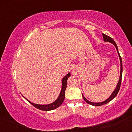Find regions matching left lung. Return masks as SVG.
<instances>
[{
  "instance_id": "8db88e82",
  "label": "left lung",
  "mask_w": 132,
  "mask_h": 132,
  "mask_svg": "<svg viewBox=\"0 0 132 132\" xmlns=\"http://www.w3.org/2000/svg\"><path fill=\"white\" fill-rule=\"evenodd\" d=\"M103 34V39H104V41H106V42H110L111 43H112V44L114 45L115 46V47L117 48V52H118V55H119V57H120V62H121V71H120V79H119V81H118V84H117V87L115 88V89L114 90V91L113 92L111 96L109 97V98H108L107 100L104 101V102H100V103H93V102H89V101H88V100H86V99L85 98V97L84 95H82V97L83 98H84V100L85 101V102L89 104H91V105L93 106H102V105H103V104H105L106 103H108V102H111V101L112 100L115 98V97L117 96V94L118 93V91L119 90H120V86H121V79H122V59H121V56L120 55V53H119V52H118V47L117 46V44L115 43V42L114 41V40L111 37H109V36L105 35V34Z\"/></svg>"
}]
</instances>
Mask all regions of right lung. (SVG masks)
<instances>
[{
    "mask_svg": "<svg viewBox=\"0 0 132 132\" xmlns=\"http://www.w3.org/2000/svg\"><path fill=\"white\" fill-rule=\"evenodd\" d=\"M70 76V73H68L67 75L65 76L64 78L62 79V89H61V91L60 94H59V96L58 98L55 102L52 103L51 104H46V105H40V104H34L33 103H31L29 102H29L32 105H33L34 107L37 108L39 110H41V111H51V110H53L56 109V108H58L60 106L62 103L64 102V98H65V91L66 88H67V79L68 77Z\"/></svg>",
    "mask_w": 132,
    "mask_h": 132,
    "instance_id": "right-lung-1",
    "label": "right lung"
}]
</instances>
